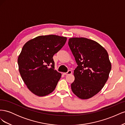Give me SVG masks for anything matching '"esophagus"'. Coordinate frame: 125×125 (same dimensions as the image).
Returning a JSON list of instances; mask_svg holds the SVG:
<instances>
[{"label": "esophagus", "instance_id": "obj_1", "mask_svg": "<svg viewBox=\"0 0 125 125\" xmlns=\"http://www.w3.org/2000/svg\"><path fill=\"white\" fill-rule=\"evenodd\" d=\"M72 73V71L69 70L68 71L67 73H63V74L64 75H68V74H71Z\"/></svg>", "mask_w": 125, "mask_h": 125}]
</instances>
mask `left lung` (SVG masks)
<instances>
[{
	"mask_svg": "<svg viewBox=\"0 0 125 125\" xmlns=\"http://www.w3.org/2000/svg\"><path fill=\"white\" fill-rule=\"evenodd\" d=\"M68 45L78 66L74 70L73 93L81 99H88L104 86L111 70L107 51L96 42L84 37L69 39Z\"/></svg>",
	"mask_w": 125,
	"mask_h": 125,
	"instance_id": "1",
	"label": "left lung"
}]
</instances>
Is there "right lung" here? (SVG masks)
Wrapping results in <instances>:
<instances>
[{"label":"right lung","mask_w":125,"mask_h":125,"mask_svg":"<svg viewBox=\"0 0 125 125\" xmlns=\"http://www.w3.org/2000/svg\"><path fill=\"white\" fill-rule=\"evenodd\" d=\"M66 37L55 35L37 36L26 42L18 59L19 70L26 85L39 96L55 90L62 74L55 70L52 58L66 43Z\"/></svg>","instance_id":"obj_1"}]
</instances>
